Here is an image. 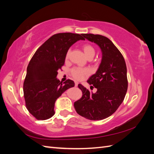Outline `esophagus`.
<instances>
[{"instance_id": "1", "label": "esophagus", "mask_w": 154, "mask_h": 154, "mask_svg": "<svg viewBox=\"0 0 154 154\" xmlns=\"http://www.w3.org/2000/svg\"><path fill=\"white\" fill-rule=\"evenodd\" d=\"M74 83H75V87H78V82H74Z\"/></svg>"}]
</instances>
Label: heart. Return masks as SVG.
Here are the masks:
<instances>
[{
    "label": "heart",
    "mask_w": 154,
    "mask_h": 154,
    "mask_svg": "<svg viewBox=\"0 0 154 154\" xmlns=\"http://www.w3.org/2000/svg\"><path fill=\"white\" fill-rule=\"evenodd\" d=\"M82 49L85 54L86 57L88 58L89 57H94L95 54V49L90 44H85L82 45ZM69 54V51L67 53L66 58H67ZM88 73V71L86 69H80V68H74L71 70L72 76L76 79V80H82L85 75Z\"/></svg>",
    "instance_id": "b5f03b06"
}]
</instances>
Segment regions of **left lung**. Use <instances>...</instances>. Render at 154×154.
I'll use <instances>...</instances> for the list:
<instances>
[{
	"mask_svg": "<svg viewBox=\"0 0 154 154\" xmlns=\"http://www.w3.org/2000/svg\"><path fill=\"white\" fill-rule=\"evenodd\" d=\"M82 35L99 46L102 57L97 71L87 81L97 88L96 92H90L79 84L83 96L74 106L85 118L102 120L114 114L124 100L128 88L127 66L123 55L110 39L100 35Z\"/></svg>",
	"mask_w": 154,
	"mask_h": 154,
	"instance_id": "left-lung-1",
	"label": "left lung"
}]
</instances>
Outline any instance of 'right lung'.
<instances>
[{
  "label": "right lung",
  "instance_id": "add662e5",
  "mask_svg": "<svg viewBox=\"0 0 154 154\" xmlns=\"http://www.w3.org/2000/svg\"><path fill=\"white\" fill-rule=\"evenodd\" d=\"M82 35H54L37 49L30 60L23 90L27 109L36 119L45 120L52 117L55 101L74 86L72 80L62 83L57 77L69 48L77 41L85 40Z\"/></svg>",
  "mask_w": 154,
  "mask_h": 154
}]
</instances>
